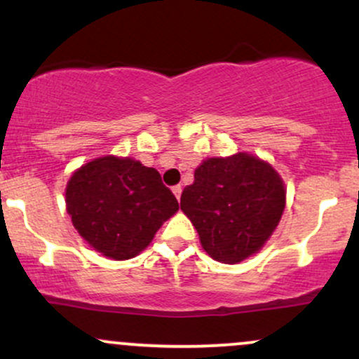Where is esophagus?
I'll return each mask as SVG.
<instances>
[{
	"instance_id": "34e87169",
	"label": "esophagus",
	"mask_w": 359,
	"mask_h": 359,
	"mask_svg": "<svg viewBox=\"0 0 359 359\" xmlns=\"http://www.w3.org/2000/svg\"><path fill=\"white\" fill-rule=\"evenodd\" d=\"M172 192H174V196L177 197V201L180 199V194H182V187H180V185H174V187H172Z\"/></svg>"
}]
</instances>
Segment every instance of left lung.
I'll return each mask as SVG.
<instances>
[{
    "mask_svg": "<svg viewBox=\"0 0 359 359\" xmlns=\"http://www.w3.org/2000/svg\"><path fill=\"white\" fill-rule=\"evenodd\" d=\"M180 209L199 233L205 253L234 265L258 253L277 229L285 209V184L269 162L246 151L212 156L196 168Z\"/></svg>",
    "mask_w": 359,
    "mask_h": 359,
    "instance_id": "1",
    "label": "left lung"
}]
</instances>
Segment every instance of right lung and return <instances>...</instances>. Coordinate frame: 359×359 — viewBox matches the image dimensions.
Wrapping results in <instances>:
<instances>
[{"mask_svg":"<svg viewBox=\"0 0 359 359\" xmlns=\"http://www.w3.org/2000/svg\"><path fill=\"white\" fill-rule=\"evenodd\" d=\"M65 205L74 228L90 248L111 259H130L179 211L162 177L130 156L106 155L69 179Z\"/></svg>","mask_w":359,"mask_h":359,"instance_id":"add662e5","label":"right lung"}]
</instances>
